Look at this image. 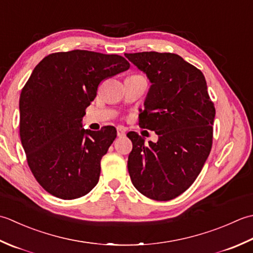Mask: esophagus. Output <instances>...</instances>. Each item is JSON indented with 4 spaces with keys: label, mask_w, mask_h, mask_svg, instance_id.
Instances as JSON below:
<instances>
[{
    "label": "esophagus",
    "mask_w": 253,
    "mask_h": 253,
    "mask_svg": "<svg viewBox=\"0 0 253 253\" xmlns=\"http://www.w3.org/2000/svg\"><path fill=\"white\" fill-rule=\"evenodd\" d=\"M117 135L119 137H122V136H126V130L123 127L119 126L117 127Z\"/></svg>",
    "instance_id": "esophagus-1"
}]
</instances>
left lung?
I'll use <instances>...</instances> for the list:
<instances>
[{"label":"left lung","mask_w":253,"mask_h":253,"mask_svg":"<svg viewBox=\"0 0 253 253\" xmlns=\"http://www.w3.org/2000/svg\"><path fill=\"white\" fill-rule=\"evenodd\" d=\"M125 55L152 83L138 125L159 136L145 145L136 132L126 134L133 144L128 173L145 197L172 200L195 181L210 155L215 107L202 72L180 55L155 51Z\"/></svg>","instance_id":"left-lung-1"}]
</instances>
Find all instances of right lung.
Wrapping results in <instances>:
<instances>
[{"label": "right lung", "mask_w": 253, "mask_h": 253, "mask_svg": "<svg viewBox=\"0 0 253 253\" xmlns=\"http://www.w3.org/2000/svg\"><path fill=\"white\" fill-rule=\"evenodd\" d=\"M128 68L121 55L72 50L51 53L34 69L20 92L19 135L34 177L50 194L74 200L97 184L117 130L85 131L82 119L101 82Z\"/></svg>", "instance_id": "1"}]
</instances>
